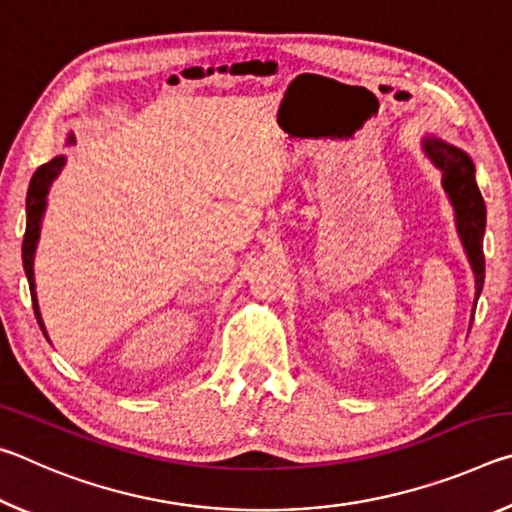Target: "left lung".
I'll return each mask as SVG.
<instances>
[{
    "mask_svg": "<svg viewBox=\"0 0 512 512\" xmlns=\"http://www.w3.org/2000/svg\"><path fill=\"white\" fill-rule=\"evenodd\" d=\"M422 151L443 173V189L454 207L456 232L461 237L467 262L472 266L476 300L481 296L485 280V259H483V235H485V203L474 178V162L463 149L440 140L436 135L422 137ZM474 300V309H476ZM472 309V320H474Z\"/></svg>",
    "mask_w": 512,
    "mask_h": 512,
    "instance_id": "obj_1",
    "label": "left lung"
}]
</instances>
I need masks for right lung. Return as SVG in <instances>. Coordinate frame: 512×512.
Wrapping results in <instances>:
<instances>
[{
    "label": "right lung",
    "instance_id": "1",
    "mask_svg": "<svg viewBox=\"0 0 512 512\" xmlns=\"http://www.w3.org/2000/svg\"><path fill=\"white\" fill-rule=\"evenodd\" d=\"M74 142V133L67 135V144ZM65 167V155H56L51 158L47 164L38 167V171L33 173L31 183H29V192H27V232H24V241H22V264H24V273H27L29 280V291H31V300H33V311H36L38 325L42 329V334L47 336L45 323H42V314H40V305H38V296H36V275H33V259H36V250H38V241H40V228H42V216L47 212V196L49 189L54 185V180L58 178V173Z\"/></svg>",
    "mask_w": 512,
    "mask_h": 512
}]
</instances>
